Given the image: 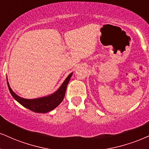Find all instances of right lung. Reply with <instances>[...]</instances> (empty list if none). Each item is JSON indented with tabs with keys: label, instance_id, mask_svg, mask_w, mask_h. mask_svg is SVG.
<instances>
[{
	"label": "right lung",
	"instance_id": "add662e5",
	"mask_svg": "<svg viewBox=\"0 0 149 149\" xmlns=\"http://www.w3.org/2000/svg\"><path fill=\"white\" fill-rule=\"evenodd\" d=\"M72 75L73 72L70 73L56 92L53 93L52 94L48 95V96L33 98V99H27V98H22L18 96L13 92V90L10 87V84L8 81V78H7V82H8V88L10 94H12L14 99L17 102H19L21 105L28 108V110L33 111L35 112H37V113H46V112H50V111L55 109L63 101L67 85Z\"/></svg>",
	"mask_w": 149,
	"mask_h": 149
}]
</instances>
